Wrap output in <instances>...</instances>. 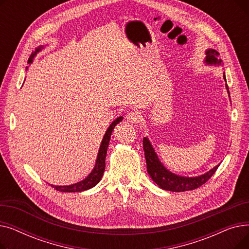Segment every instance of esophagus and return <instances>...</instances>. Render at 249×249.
<instances>
[{"instance_id":"obj_1","label":"esophagus","mask_w":249,"mask_h":249,"mask_svg":"<svg viewBox=\"0 0 249 249\" xmlns=\"http://www.w3.org/2000/svg\"><path fill=\"white\" fill-rule=\"evenodd\" d=\"M126 119L129 123H132V124L138 123L139 120H140V113L138 111H135V110L129 112L126 116Z\"/></svg>"}]
</instances>
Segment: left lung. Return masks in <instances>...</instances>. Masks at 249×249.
Masks as SVG:
<instances>
[{
  "label": "left lung",
  "mask_w": 249,
  "mask_h": 249,
  "mask_svg": "<svg viewBox=\"0 0 249 249\" xmlns=\"http://www.w3.org/2000/svg\"><path fill=\"white\" fill-rule=\"evenodd\" d=\"M205 60L204 63L206 65H214V67H219V65L223 64L221 58H219V52L215 49L209 48L205 51ZM223 78L226 82L225 72H223ZM228 96L229 89L227 84H225ZM143 149H144L146 165H147V173L152 178V180L158 185L160 189L164 191H172V192H185V191H192L201 187L205 182L210 178L216 172V169L219 167L220 163L213 167L210 171L205 173L204 175L198 177H184L178 176L177 174L172 173L162 164L160 160L158 154H156L151 142L147 137L143 138Z\"/></svg>",
  "instance_id": "left-lung-1"
}]
</instances>
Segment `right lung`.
Listing matches in <instances>:
<instances>
[{"instance_id":"add662e5","label":"right lung","mask_w":249,"mask_h":249,"mask_svg":"<svg viewBox=\"0 0 249 249\" xmlns=\"http://www.w3.org/2000/svg\"><path fill=\"white\" fill-rule=\"evenodd\" d=\"M44 47H45V45H39L38 47H36L35 51L32 52L29 59H28L29 64H31L33 62V59L37 55L38 52H40ZM26 70H28V68H26ZM122 120H123L122 116L118 117L117 119H115L108 127L107 131H106V133H105L103 140L101 142L95 166L93 169H91V172L89 174V176L87 178H85L83 180H80L78 182H75V184H72L70 186H54V185H50V186L52 188H54V190L63 192V193H78V192L89 190L91 188H94L97 184H99V181L101 180V178L104 175V172H105V161H106V155H107V150H108L112 132H113L115 126L117 124H119Z\"/></svg>"}]
</instances>
